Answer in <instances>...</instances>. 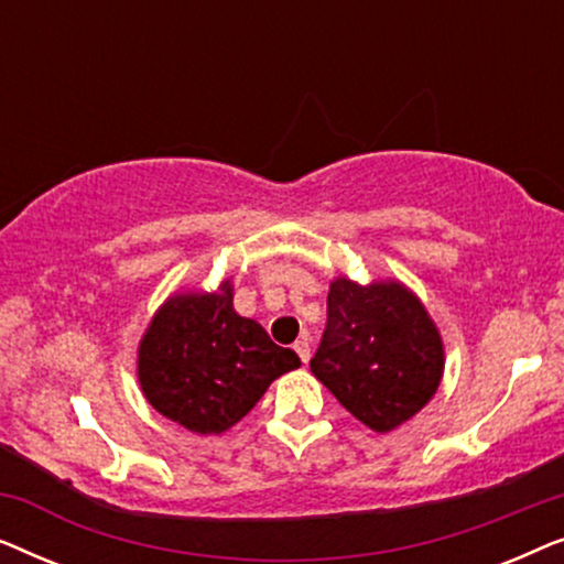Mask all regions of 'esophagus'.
Segmentation results:
<instances>
[{
	"instance_id": "esophagus-1",
	"label": "esophagus",
	"mask_w": 564,
	"mask_h": 564,
	"mask_svg": "<svg viewBox=\"0 0 564 564\" xmlns=\"http://www.w3.org/2000/svg\"><path fill=\"white\" fill-rule=\"evenodd\" d=\"M295 351H297V357H300V361H303V365L311 361V341H307V338H300V341H295Z\"/></svg>"
}]
</instances>
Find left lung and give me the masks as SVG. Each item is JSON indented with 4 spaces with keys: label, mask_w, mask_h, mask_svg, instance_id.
Masks as SVG:
<instances>
[{
    "label": "left lung",
    "mask_w": 564,
    "mask_h": 564,
    "mask_svg": "<svg viewBox=\"0 0 564 564\" xmlns=\"http://www.w3.org/2000/svg\"><path fill=\"white\" fill-rule=\"evenodd\" d=\"M311 369L365 426L392 431L429 403L444 369L442 338L403 284L336 280Z\"/></svg>",
    "instance_id": "1"
}]
</instances>
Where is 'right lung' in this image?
<instances>
[{
	"label": "right lung",
	"mask_w": 564,
	"mask_h": 564,
	"mask_svg": "<svg viewBox=\"0 0 564 564\" xmlns=\"http://www.w3.org/2000/svg\"><path fill=\"white\" fill-rule=\"evenodd\" d=\"M295 367V351L234 311L228 282L218 295L169 300L138 351V380L149 403L195 434L234 426L276 377Z\"/></svg>",
	"instance_id": "right-lung-1"
}]
</instances>
